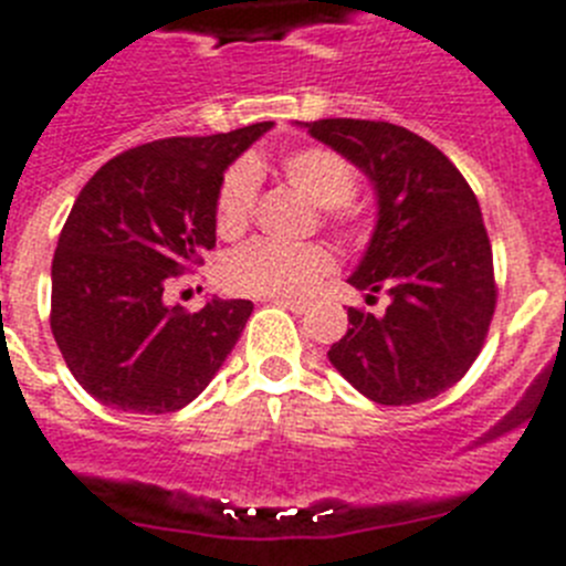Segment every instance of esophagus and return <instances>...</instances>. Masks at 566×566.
<instances>
[{
	"label": "esophagus",
	"instance_id": "34e87169",
	"mask_svg": "<svg viewBox=\"0 0 566 566\" xmlns=\"http://www.w3.org/2000/svg\"><path fill=\"white\" fill-rule=\"evenodd\" d=\"M269 303H274V306H283V308H289V312L292 314H306V303H303V300H286V297H272L269 300Z\"/></svg>",
	"mask_w": 566,
	"mask_h": 566
}]
</instances>
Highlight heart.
I'll return each instance as SVG.
<instances>
[{"instance_id": "b5f03b06", "label": "heart", "mask_w": 566, "mask_h": 566, "mask_svg": "<svg viewBox=\"0 0 566 566\" xmlns=\"http://www.w3.org/2000/svg\"><path fill=\"white\" fill-rule=\"evenodd\" d=\"M280 169L294 189L308 201L326 209L332 221L352 223L354 209L348 198L357 187V172L343 155L326 147H297L280 158ZM258 195V167L238 161L223 175L214 198V227L223 238H234L249 227ZM334 269V258L319 243L277 247L266 240H252L234 249L218 266V283L223 292L238 297H303L319 277Z\"/></svg>"}]
</instances>
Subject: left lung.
<instances>
[{"instance_id": "obj_1", "label": "left lung", "mask_w": 566, "mask_h": 566, "mask_svg": "<svg viewBox=\"0 0 566 566\" xmlns=\"http://www.w3.org/2000/svg\"><path fill=\"white\" fill-rule=\"evenodd\" d=\"M352 161L377 195L371 240L348 277L385 289V314L348 308V332L328 359L363 397L417 405L439 397L479 357L496 308L493 252L476 195L448 155L388 122H303Z\"/></svg>"}]
</instances>
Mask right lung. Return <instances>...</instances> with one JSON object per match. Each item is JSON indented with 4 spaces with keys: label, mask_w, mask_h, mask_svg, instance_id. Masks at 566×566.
<instances>
[{
    "label": "right lung",
    "mask_w": 566,
    "mask_h": 566,
    "mask_svg": "<svg viewBox=\"0 0 566 566\" xmlns=\"http://www.w3.org/2000/svg\"><path fill=\"white\" fill-rule=\"evenodd\" d=\"M274 124L161 138L104 164L78 192L50 269V328L84 391L133 413H172L221 371L252 300L164 303V286L214 247L229 164Z\"/></svg>",
    "instance_id": "obj_1"
}]
</instances>
